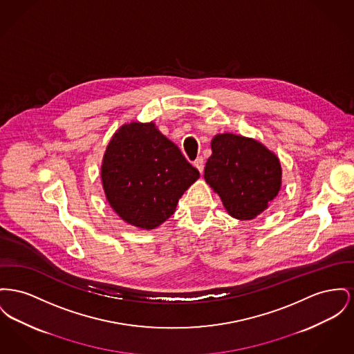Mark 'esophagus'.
Here are the masks:
<instances>
[{"mask_svg": "<svg viewBox=\"0 0 354 354\" xmlns=\"http://www.w3.org/2000/svg\"><path fill=\"white\" fill-rule=\"evenodd\" d=\"M194 166L198 168V171L202 174L203 172V168H205V162H203V158H198L195 162H194Z\"/></svg>", "mask_w": 354, "mask_h": 354, "instance_id": "obj_1", "label": "esophagus"}]
</instances>
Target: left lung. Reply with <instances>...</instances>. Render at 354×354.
<instances>
[{"label":"left lung","instance_id":"8db88e82","mask_svg":"<svg viewBox=\"0 0 354 354\" xmlns=\"http://www.w3.org/2000/svg\"><path fill=\"white\" fill-rule=\"evenodd\" d=\"M205 179L231 216L249 221L263 212L281 189L278 158L262 143L234 133L211 140Z\"/></svg>","mask_w":354,"mask_h":354}]
</instances>
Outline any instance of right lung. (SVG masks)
I'll return each mask as SVG.
<instances>
[{
	"mask_svg": "<svg viewBox=\"0 0 354 354\" xmlns=\"http://www.w3.org/2000/svg\"><path fill=\"white\" fill-rule=\"evenodd\" d=\"M198 178L199 171L152 122L122 125L102 165L108 203L127 223L143 230L166 222Z\"/></svg>",
	"mask_w": 354,
	"mask_h": 354,
	"instance_id": "1",
	"label": "right lung"
}]
</instances>
